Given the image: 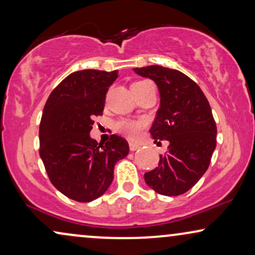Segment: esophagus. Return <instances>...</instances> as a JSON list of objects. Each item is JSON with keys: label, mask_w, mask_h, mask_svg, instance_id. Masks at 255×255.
I'll list each match as a JSON object with an SVG mask.
<instances>
[{"label": "esophagus", "mask_w": 255, "mask_h": 255, "mask_svg": "<svg viewBox=\"0 0 255 255\" xmlns=\"http://www.w3.org/2000/svg\"><path fill=\"white\" fill-rule=\"evenodd\" d=\"M138 148H140V146H138L137 143H133V142L129 143V149H130L131 151L136 150V149H138Z\"/></svg>", "instance_id": "34e87169"}]
</instances>
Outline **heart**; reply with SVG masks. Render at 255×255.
<instances>
[{
	"mask_svg": "<svg viewBox=\"0 0 255 255\" xmlns=\"http://www.w3.org/2000/svg\"><path fill=\"white\" fill-rule=\"evenodd\" d=\"M147 81H138L133 83V85H143ZM144 126H146V122L143 120H121L118 122L115 128L124 136L130 138V140H134V138L138 137V135H140L141 130L143 129Z\"/></svg>",
	"mask_w": 255,
	"mask_h": 255,
	"instance_id": "1",
	"label": "heart"
}]
</instances>
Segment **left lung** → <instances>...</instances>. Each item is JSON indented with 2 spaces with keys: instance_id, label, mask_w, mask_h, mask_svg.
I'll use <instances>...</instances> for the list:
<instances>
[{
  "instance_id": "1",
  "label": "left lung",
  "mask_w": 255,
  "mask_h": 255,
  "mask_svg": "<svg viewBox=\"0 0 255 255\" xmlns=\"http://www.w3.org/2000/svg\"><path fill=\"white\" fill-rule=\"evenodd\" d=\"M134 72L156 83L160 108L149 131L155 141L169 142L159 166L144 174V181L159 194L181 195L204 175L217 146L211 106L200 87L179 70L148 66Z\"/></svg>"
}]
</instances>
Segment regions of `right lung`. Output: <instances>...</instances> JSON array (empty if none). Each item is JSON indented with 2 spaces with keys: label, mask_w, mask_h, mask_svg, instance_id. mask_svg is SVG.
<instances>
[{
  "label": "right lung",
  "mask_w": 255,
  "mask_h": 255,
  "mask_svg": "<svg viewBox=\"0 0 255 255\" xmlns=\"http://www.w3.org/2000/svg\"><path fill=\"white\" fill-rule=\"evenodd\" d=\"M118 70L74 72L51 92L40 124V156L50 182L62 194L89 202L107 191L114 166L129 153L124 137L105 144L90 137L93 118L102 115L108 88Z\"/></svg>",
  "instance_id": "1"
}]
</instances>
